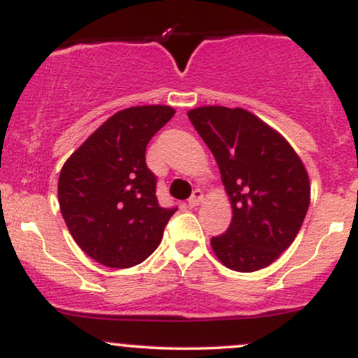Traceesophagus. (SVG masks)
I'll return each instance as SVG.
<instances>
[{
  "instance_id": "obj_1",
  "label": "esophagus",
  "mask_w": 358,
  "mask_h": 358,
  "mask_svg": "<svg viewBox=\"0 0 358 358\" xmlns=\"http://www.w3.org/2000/svg\"><path fill=\"white\" fill-rule=\"evenodd\" d=\"M202 200H203V192L202 190H195L192 193L190 199H188V207H199Z\"/></svg>"
}]
</instances>
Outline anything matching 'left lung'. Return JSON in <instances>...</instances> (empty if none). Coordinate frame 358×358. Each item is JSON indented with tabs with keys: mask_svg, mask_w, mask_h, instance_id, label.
Segmentation results:
<instances>
[{
	"mask_svg": "<svg viewBox=\"0 0 358 358\" xmlns=\"http://www.w3.org/2000/svg\"><path fill=\"white\" fill-rule=\"evenodd\" d=\"M188 117L215 156L232 205L229 229L210 241L213 252L239 273L268 268L294 241L310 207L305 165L249 110L203 106Z\"/></svg>",
	"mask_w": 358,
	"mask_h": 358,
	"instance_id": "obj_1",
	"label": "left lung"
}]
</instances>
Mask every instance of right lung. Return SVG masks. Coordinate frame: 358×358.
<instances>
[{
	"mask_svg": "<svg viewBox=\"0 0 358 358\" xmlns=\"http://www.w3.org/2000/svg\"><path fill=\"white\" fill-rule=\"evenodd\" d=\"M170 106L110 116L62 166L60 212L79 248L108 268H133L153 254L176 212L159 207L146 166L150 139L173 117Z\"/></svg>",
	"mask_w": 358,
	"mask_h": 358,
	"instance_id": "1",
	"label": "right lung"
}]
</instances>
